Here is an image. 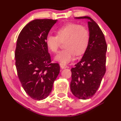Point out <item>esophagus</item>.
Here are the masks:
<instances>
[{
  "instance_id": "34e87169",
  "label": "esophagus",
  "mask_w": 121,
  "mask_h": 121,
  "mask_svg": "<svg viewBox=\"0 0 121 121\" xmlns=\"http://www.w3.org/2000/svg\"><path fill=\"white\" fill-rule=\"evenodd\" d=\"M60 66L61 68V69H65L67 68V65L64 63H62V62H61V63L60 64Z\"/></svg>"
}]
</instances>
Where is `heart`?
Segmentation results:
<instances>
[{"label":"heart","mask_w":121,"mask_h":121,"mask_svg":"<svg viewBox=\"0 0 121 121\" xmlns=\"http://www.w3.org/2000/svg\"><path fill=\"white\" fill-rule=\"evenodd\" d=\"M57 36L49 35L45 40L47 47L51 52L57 53L60 42H64L65 48L57 55L56 60L62 63H68L74 59L75 54L80 56L88 47L90 41L89 31L87 28L76 23L64 24L56 30Z\"/></svg>","instance_id":"b5f03b06"}]
</instances>
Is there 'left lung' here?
I'll return each instance as SVG.
<instances>
[{"mask_svg": "<svg viewBox=\"0 0 121 121\" xmlns=\"http://www.w3.org/2000/svg\"><path fill=\"white\" fill-rule=\"evenodd\" d=\"M76 19H89L90 41L80 61L71 69L70 90L77 98L86 99L95 94L106 72L107 44L98 25L89 16Z\"/></svg>", "mask_w": 121, "mask_h": 121, "instance_id": "1", "label": "left lung"}]
</instances>
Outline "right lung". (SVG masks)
Segmentation results:
<instances>
[{
    "label": "right lung",
    "mask_w": 121,
    "mask_h": 121,
    "mask_svg": "<svg viewBox=\"0 0 121 121\" xmlns=\"http://www.w3.org/2000/svg\"><path fill=\"white\" fill-rule=\"evenodd\" d=\"M57 20L36 19L28 23L18 36L15 65L22 87L35 100L49 95L60 73L58 63H52L45 40Z\"/></svg>",
    "instance_id": "1"
}]
</instances>
